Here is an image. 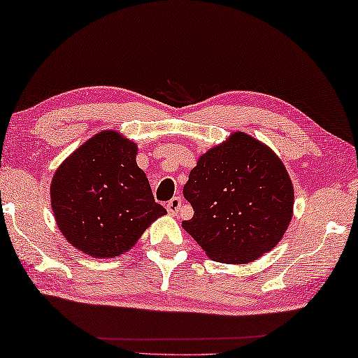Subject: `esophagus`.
Returning a JSON list of instances; mask_svg holds the SVG:
<instances>
[{
    "label": "esophagus",
    "mask_w": 358,
    "mask_h": 358,
    "mask_svg": "<svg viewBox=\"0 0 358 358\" xmlns=\"http://www.w3.org/2000/svg\"><path fill=\"white\" fill-rule=\"evenodd\" d=\"M180 207H181V199H180V197H173V199H170V201L166 203L167 212H169L170 215H173V217L178 213Z\"/></svg>",
    "instance_id": "1"
}]
</instances>
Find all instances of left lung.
<instances>
[{
    "mask_svg": "<svg viewBox=\"0 0 358 358\" xmlns=\"http://www.w3.org/2000/svg\"><path fill=\"white\" fill-rule=\"evenodd\" d=\"M194 217L181 223L208 258L247 264L274 248L293 217L294 189L280 157L232 132L197 159L183 188Z\"/></svg>",
    "mask_w": 358,
    "mask_h": 358,
    "instance_id": "obj_1",
    "label": "left lung"
}]
</instances>
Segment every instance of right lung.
Returning a JSON list of instances; mask_svg holds the SVG:
<instances>
[{
	"mask_svg": "<svg viewBox=\"0 0 358 358\" xmlns=\"http://www.w3.org/2000/svg\"><path fill=\"white\" fill-rule=\"evenodd\" d=\"M138 146L117 130H101L57 167L50 206L65 239L89 257H121L152 221L166 215L155 202Z\"/></svg>",
	"mask_w": 358,
	"mask_h": 358,
	"instance_id": "add662e5",
	"label": "right lung"
}]
</instances>
